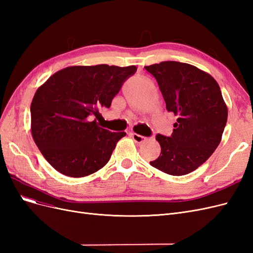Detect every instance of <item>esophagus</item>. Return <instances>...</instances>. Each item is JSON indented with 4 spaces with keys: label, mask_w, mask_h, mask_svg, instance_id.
<instances>
[{
    "label": "esophagus",
    "mask_w": 253,
    "mask_h": 253,
    "mask_svg": "<svg viewBox=\"0 0 253 253\" xmlns=\"http://www.w3.org/2000/svg\"><path fill=\"white\" fill-rule=\"evenodd\" d=\"M129 135H131L133 140H134L136 143H141V142H143L145 139H147V138H145V137H143V136H141V135H139V134H136V133H131Z\"/></svg>",
    "instance_id": "obj_1"
}]
</instances>
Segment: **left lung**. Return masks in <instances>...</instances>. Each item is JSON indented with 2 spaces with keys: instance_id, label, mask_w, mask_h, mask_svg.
<instances>
[{
  "instance_id": "1",
  "label": "left lung",
  "mask_w": 253,
  "mask_h": 253,
  "mask_svg": "<svg viewBox=\"0 0 253 253\" xmlns=\"http://www.w3.org/2000/svg\"><path fill=\"white\" fill-rule=\"evenodd\" d=\"M158 83L168 112L177 120L170 137L157 134L162 152L152 167L173 176L196 170L221 140L228 109L218 83L196 66L164 61L144 66Z\"/></svg>"
}]
</instances>
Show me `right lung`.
Segmentation results:
<instances>
[{
  "mask_svg": "<svg viewBox=\"0 0 253 253\" xmlns=\"http://www.w3.org/2000/svg\"><path fill=\"white\" fill-rule=\"evenodd\" d=\"M137 71L135 65L70 66L37 89L30 105L32 135L44 158L58 172L83 177L110 160L125 132L99 126L98 109L110 108L122 84Z\"/></svg>",
  "mask_w": 253,
  "mask_h": 253,
  "instance_id": "obj_1",
  "label": "right lung"
}]
</instances>
